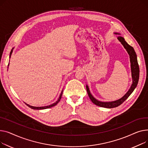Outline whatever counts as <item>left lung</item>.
Here are the masks:
<instances>
[{
  "instance_id": "left-lung-1",
  "label": "left lung",
  "mask_w": 148,
  "mask_h": 148,
  "mask_svg": "<svg viewBox=\"0 0 148 148\" xmlns=\"http://www.w3.org/2000/svg\"><path fill=\"white\" fill-rule=\"evenodd\" d=\"M115 34H118L117 33H115ZM118 39L119 40V42L122 43V45L124 46L125 49L127 50L128 54L130 56V63H131V69H132V79H133V84L131 86V87L129 89L128 92L124 95V96L117 100L113 101H108V102H103L97 100L95 99L92 95H91L89 88L88 85H86V91H87L88 96L91 100V101L95 104V105L106 108H114L118 107V106L121 105L129 96L133 92L134 89L137 86V85L138 84V79H139V66H138L137 59V55L136 54V52L134 51V48L129 45L128 43L125 40L124 38L118 36Z\"/></svg>"
}]
</instances>
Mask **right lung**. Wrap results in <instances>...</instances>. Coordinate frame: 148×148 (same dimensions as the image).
<instances>
[{
	"label": "right lung",
	"instance_id": "1",
	"mask_svg": "<svg viewBox=\"0 0 148 148\" xmlns=\"http://www.w3.org/2000/svg\"><path fill=\"white\" fill-rule=\"evenodd\" d=\"M13 49H14V48H12V50L11 51V53H10V57H11V54H12V53ZM8 65H9V64H8ZM63 90H62V92H61V94H60V97H59V98H58V100H57L56 102H55L54 103L52 104V105H49V106H42V107H35V106H30V105H28V104L25 103V105H27V106H29V108H32V109H33L40 110V109H45L50 108H52V107H53V106H56V105H57V103L60 101V99H62V94H63Z\"/></svg>",
	"mask_w": 148,
	"mask_h": 148
}]
</instances>
